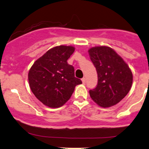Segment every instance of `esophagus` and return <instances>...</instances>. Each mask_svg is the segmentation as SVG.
Masks as SVG:
<instances>
[{
    "label": "esophagus",
    "mask_w": 149,
    "mask_h": 149,
    "mask_svg": "<svg viewBox=\"0 0 149 149\" xmlns=\"http://www.w3.org/2000/svg\"><path fill=\"white\" fill-rule=\"evenodd\" d=\"M81 80L82 82H83V84H85V83H86V79H85V78H83Z\"/></svg>",
    "instance_id": "esophagus-1"
}]
</instances>
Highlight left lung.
Segmentation results:
<instances>
[{"label":"left lung","mask_w":149,"mask_h":149,"mask_svg":"<svg viewBox=\"0 0 149 149\" xmlns=\"http://www.w3.org/2000/svg\"><path fill=\"white\" fill-rule=\"evenodd\" d=\"M96 68L98 83L90 90L92 100L102 108L119 103L130 90L133 81L131 69L117 52L109 46H96L88 49Z\"/></svg>","instance_id":"obj_1"}]
</instances>
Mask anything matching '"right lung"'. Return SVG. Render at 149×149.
Instances as JSON below:
<instances>
[{"label":"right lung","mask_w":149,"mask_h":149,"mask_svg":"<svg viewBox=\"0 0 149 149\" xmlns=\"http://www.w3.org/2000/svg\"><path fill=\"white\" fill-rule=\"evenodd\" d=\"M74 50L71 45L52 47L29 69L28 80L31 90L46 107H62L71 98L76 85L82 83L75 77L73 66L67 63Z\"/></svg>","instance_id":"1"}]
</instances>
